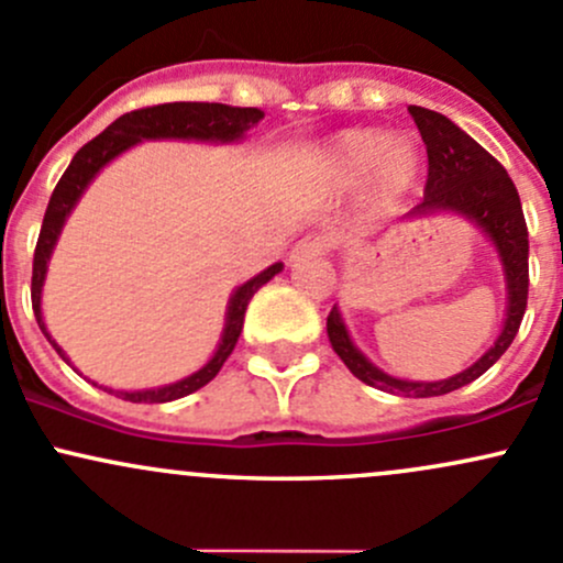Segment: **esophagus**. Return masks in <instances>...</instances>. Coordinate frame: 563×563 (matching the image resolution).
Segmentation results:
<instances>
[{
  "mask_svg": "<svg viewBox=\"0 0 563 563\" xmlns=\"http://www.w3.org/2000/svg\"><path fill=\"white\" fill-rule=\"evenodd\" d=\"M330 244H332L330 235H322V233L306 235L303 241H298V244L292 246L289 260H292V263H298V260H303V257H319L330 250Z\"/></svg>",
  "mask_w": 563,
  "mask_h": 563,
  "instance_id": "1",
  "label": "esophagus"
}]
</instances>
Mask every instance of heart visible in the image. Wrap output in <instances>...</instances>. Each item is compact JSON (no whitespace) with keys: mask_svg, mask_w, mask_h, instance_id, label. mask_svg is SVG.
Returning <instances> with one entry per match:
<instances>
[{"mask_svg":"<svg viewBox=\"0 0 563 563\" xmlns=\"http://www.w3.org/2000/svg\"><path fill=\"white\" fill-rule=\"evenodd\" d=\"M421 150L413 139H389L384 131L349 129L324 144L322 174L338 190L362 185V203L371 214H389L402 203L421 174Z\"/></svg>","mask_w":563,"mask_h":563,"instance_id":"b5f03b06","label":"heart"}]
</instances>
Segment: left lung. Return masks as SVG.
Wrapping results in <instances>:
<instances>
[{
	"instance_id": "obj_1",
	"label": "left lung",
	"mask_w": 563,
	"mask_h": 563,
	"mask_svg": "<svg viewBox=\"0 0 563 563\" xmlns=\"http://www.w3.org/2000/svg\"><path fill=\"white\" fill-rule=\"evenodd\" d=\"M408 112L413 114L421 139L427 144L429 177L424 201L410 209L405 220L453 214L467 220L483 233V239L497 252L501 276H505L507 298L501 330L473 365L464 367L456 376L440 380L397 378L373 365L354 343L338 306H332L328 317V338L332 352L341 356L343 365L362 384L397 397H440L481 378L507 352L518 328H521L526 295H529V233H526L521 198H518L516 185L499 166V161L492 158L467 131L459 129L445 114L424 110V107H408Z\"/></svg>"
}]
</instances>
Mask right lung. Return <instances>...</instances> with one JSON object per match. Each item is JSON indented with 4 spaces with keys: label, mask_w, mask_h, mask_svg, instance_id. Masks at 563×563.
Segmentation results:
<instances>
[{
    "label": "right lung",
    "mask_w": 563,
    "mask_h": 563,
    "mask_svg": "<svg viewBox=\"0 0 563 563\" xmlns=\"http://www.w3.org/2000/svg\"><path fill=\"white\" fill-rule=\"evenodd\" d=\"M263 118L265 112L257 110V107L209 104V101H172V104L147 107V110L123 114V118H118L114 123L107 125L99 136L90 139L86 147L77 150V155L71 158L69 168H66L64 177L58 179L56 190H53L51 203H47L40 241H37V252H34V271H32L34 317H37L42 335L51 341V346L56 349L58 356H62L66 365H71L69 354H66L56 343V338L47 332L45 317H42V287H45L47 263H51L53 250H56L58 239H62L66 220H69V214L75 211L77 203H80L82 192L88 190V185L93 183V179L99 177V174L104 172L114 158H120V155L129 153L131 147H136V144L142 142H163V139H172V142L239 144L246 139V131L255 129ZM282 268L284 263L268 265V268L260 271V274L252 276V279H246L244 284H239V287L233 289L225 306V324H222L220 341H217L214 352H211L209 360L203 362L196 373H190V376L179 380H172V384L150 386V389H112V386H101V389L129 402H172V400H179V397L192 395V391H198L201 386H207L209 380L220 373V367L225 365V360L231 356L235 343H239L250 300L255 298V292L263 287V284H268L276 274H282ZM90 384L99 386L96 380H90Z\"/></svg>",
    "instance_id": "right-lung-1"
}]
</instances>
